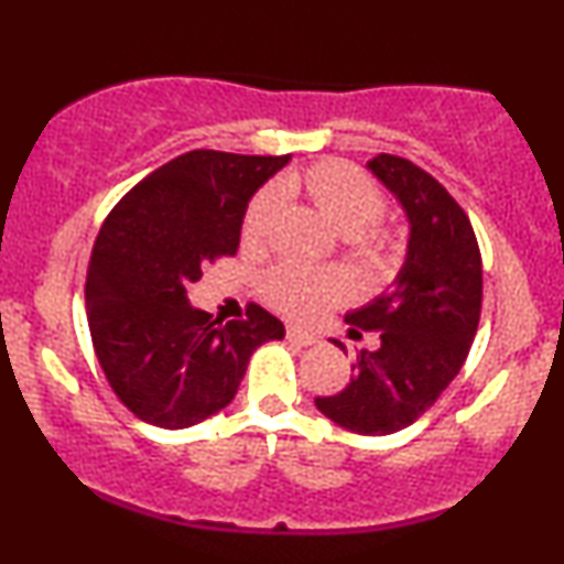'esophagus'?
Returning a JSON list of instances; mask_svg holds the SVG:
<instances>
[{"instance_id": "obj_1", "label": "esophagus", "mask_w": 564, "mask_h": 564, "mask_svg": "<svg viewBox=\"0 0 564 564\" xmlns=\"http://www.w3.org/2000/svg\"><path fill=\"white\" fill-rule=\"evenodd\" d=\"M286 336H289V341H294V345H300V347L318 345V336H315L313 332H304V328H300V326H291Z\"/></svg>"}]
</instances>
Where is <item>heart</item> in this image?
<instances>
[{
  "label": "heart",
  "instance_id": "heart-1",
  "mask_svg": "<svg viewBox=\"0 0 564 564\" xmlns=\"http://www.w3.org/2000/svg\"><path fill=\"white\" fill-rule=\"evenodd\" d=\"M275 196L283 200H304L355 243L371 251L390 254L392 236L379 228H368L384 209L379 185L347 161H318L304 172H289L275 183ZM275 196L264 191L249 204L243 215V243L257 246L268 238L275 219ZM264 294L281 313L318 315L328 304L347 294V281L339 273H315V270L283 264L264 278Z\"/></svg>",
  "mask_w": 564,
  "mask_h": 564
}]
</instances>
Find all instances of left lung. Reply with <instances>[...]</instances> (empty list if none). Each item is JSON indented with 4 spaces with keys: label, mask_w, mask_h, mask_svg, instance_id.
I'll list each match as a JSON object with an SVG mask.
<instances>
[{
    "label": "left lung",
    "mask_w": 564,
    "mask_h": 564,
    "mask_svg": "<svg viewBox=\"0 0 564 564\" xmlns=\"http://www.w3.org/2000/svg\"><path fill=\"white\" fill-rule=\"evenodd\" d=\"M368 170L403 206L408 254L392 286L345 318L379 332L381 345L360 349L345 390L315 405L349 432L392 435L435 405L462 371L480 323L482 260L467 212L432 174L390 153L373 156Z\"/></svg>",
    "instance_id": "left-lung-1"
}]
</instances>
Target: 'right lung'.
<instances>
[{"label":"right lung","instance_id":"right-lung-1","mask_svg":"<svg viewBox=\"0 0 564 564\" xmlns=\"http://www.w3.org/2000/svg\"><path fill=\"white\" fill-rule=\"evenodd\" d=\"M289 156L191 151L140 180L89 257L87 321L102 373L134 416L185 430L236 398L251 352L283 339L260 304L223 323L187 302L200 268L232 257L249 198Z\"/></svg>","mask_w":564,"mask_h":564}]
</instances>
